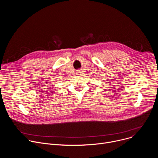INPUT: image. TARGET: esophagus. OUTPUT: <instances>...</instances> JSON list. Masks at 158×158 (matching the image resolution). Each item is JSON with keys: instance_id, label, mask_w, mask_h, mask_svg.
Returning <instances> with one entry per match:
<instances>
[{"instance_id": "obj_1", "label": "esophagus", "mask_w": 158, "mask_h": 158, "mask_svg": "<svg viewBox=\"0 0 158 158\" xmlns=\"http://www.w3.org/2000/svg\"><path fill=\"white\" fill-rule=\"evenodd\" d=\"M81 73H82V71H79L78 72H77V75H81Z\"/></svg>"}]
</instances>
